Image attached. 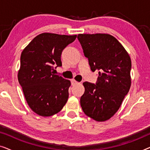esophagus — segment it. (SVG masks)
<instances>
[{"label": "esophagus", "mask_w": 150, "mask_h": 150, "mask_svg": "<svg viewBox=\"0 0 150 150\" xmlns=\"http://www.w3.org/2000/svg\"><path fill=\"white\" fill-rule=\"evenodd\" d=\"M71 85H76V84L79 83H78L77 81H76L75 80H71Z\"/></svg>", "instance_id": "34e87169"}]
</instances>
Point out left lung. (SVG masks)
Instances as JSON below:
<instances>
[{
	"instance_id": "left-lung-1",
	"label": "left lung",
	"mask_w": 150,
	"mask_h": 150,
	"mask_svg": "<svg viewBox=\"0 0 150 150\" xmlns=\"http://www.w3.org/2000/svg\"><path fill=\"white\" fill-rule=\"evenodd\" d=\"M92 71H98L96 84L83 83L81 106L86 115L108 120L120 108L131 85L130 57L115 38L108 34H79L77 37Z\"/></svg>"
}]
</instances>
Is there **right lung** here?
I'll return each instance as SVG.
<instances>
[{
  "mask_svg": "<svg viewBox=\"0 0 150 150\" xmlns=\"http://www.w3.org/2000/svg\"><path fill=\"white\" fill-rule=\"evenodd\" d=\"M76 38L44 33L36 36L22 51L18 79L33 111L52 116L62 109L69 97L70 81L54 74V67L62 66L63 49Z\"/></svg>",
  "mask_w": 150,
  "mask_h": 150,
  "instance_id": "right-lung-1",
  "label": "right lung"
}]
</instances>
